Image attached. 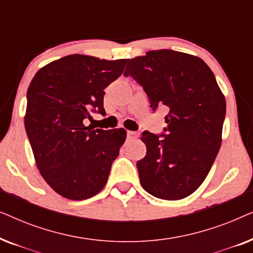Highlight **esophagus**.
Instances as JSON below:
<instances>
[{"label": "esophagus", "instance_id": "esophagus-1", "mask_svg": "<svg viewBox=\"0 0 253 253\" xmlns=\"http://www.w3.org/2000/svg\"><path fill=\"white\" fill-rule=\"evenodd\" d=\"M139 137V133L136 132V131H127V139L134 140Z\"/></svg>", "mask_w": 253, "mask_h": 253}]
</instances>
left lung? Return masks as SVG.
Segmentation results:
<instances>
[{"label":"left lung","instance_id":"8db88e82","mask_svg":"<svg viewBox=\"0 0 253 253\" xmlns=\"http://www.w3.org/2000/svg\"><path fill=\"white\" fill-rule=\"evenodd\" d=\"M124 76L143 86L152 108L169 109L166 133L141 134L140 184L157 198H185L205 181L222 143L226 99L215 76L200 57L170 49L131 58Z\"/></svg>","mask_w":253,"mask_h":253}]
</instances>
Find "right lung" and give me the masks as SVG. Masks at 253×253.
Listing matches in <instances>:
<instances>
[{
	"instance_id": "1",
	"label": "right lung",
	"mask_w": 253,
	"mask_h": 253,
	"mask_svg": "<svg viewBox=\"0 0 253 253\" xmlns=\"http://www.w3.org/2000/svg\"><path fill=\"white\" fill-rule=\"evenodd\" d=\"M126 63V58L68 55L41 68L31 82L24 117L27 137L41 176L64 198H91L106 185L126 130H92L84 120L91 112L105 115L103 89Z\"/></svg>"
}]
</instances>
